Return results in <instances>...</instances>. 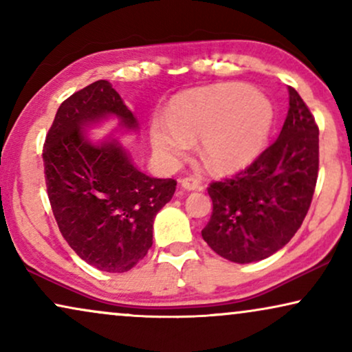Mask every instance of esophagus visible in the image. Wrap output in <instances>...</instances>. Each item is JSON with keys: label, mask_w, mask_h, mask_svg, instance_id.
<instances>
[{"label": "esophagus", "mask_w": 352, "mask_h": 352, "mask_svg": "<svg viewBox=\"0 0 352 352\" xmlns=\"http://www.w3.org/2000/svg\"><path fill=\"white\" fill-rule=\"evenodd\" d=\"M181 186H182V189H186V190H200L201 189L200 179H197V177H192V176L181 179Z\"/></svg>", "instance_id": "1"}]
</instances>
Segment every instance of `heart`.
Segmentation results:
<instances>
[{"label": "heart", "mask_w": 352, "mask_h": 352, "mask_svg": "<svg viewBox=\"0 0 352 352\" xmlns=\"http://www.w3.org/2000/svg\"><path fill=\"white\" fill-rule=\"evenodd\" d=\"M272 120L271 102L252 86H208L177 98L168 120H153L151 139L162 157L179 160L190 139L200 138V155L206 165L214 171H232L258 157Z\"/></svg>", "instance_id": "heart-1"}]
</instances>
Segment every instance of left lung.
<instances>
[{"label":"left lung","instance_id":"1","mask_svg":"<svg viewBox=\"0 0 352 352\" xmlns=\"http://www.w3.org/2000/svg\"><path fill=\"white\" fill-rule=\"evenodd\" d=\"M278 138L234 176L213 181V213L201 230L210 248L232 263L271 256L301 228L319 175V126L295 88Z\"/></svg>","mask_w":352,"mask_h":352}]
</instances>
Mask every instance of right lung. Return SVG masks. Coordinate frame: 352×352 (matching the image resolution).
Here are the masks:
<instances>
[{"label": "right lung", "instance_id": "add662e5", "mask_svg": "<svg viewBox=\"0 0 352 352\" xmlns=\"http://www.w3.org/2000/svg\"><path fill=\"white\" fill-rule=\"evenodd\" d=\"M112 117L118 129H138L109 81L76 91L57 110L43 162L52 214L70 248L99 271L126 272L152 247L153 219L177 182L139 171L118 139L91 141L85 126Z\"/></svg>", "mask_w": 352, "mask_h": 352}]
</instances>
